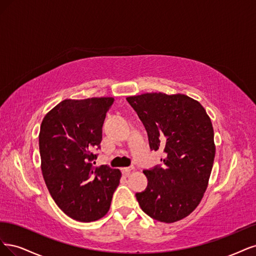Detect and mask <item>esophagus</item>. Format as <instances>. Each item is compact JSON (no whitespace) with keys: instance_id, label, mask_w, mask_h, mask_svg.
<instances>
[{"instance_id":"obj_1","label":"esophagus","mask_w":256,"mask_h":256,"mask_svg":"<svg viewBox=\"0 0 256 256\" xmlns=\"http://www.w3.org/2000/svg\"><path fill=\"white\" fill-rule=\"evenodd\" d=\"M132 170H133V168H132V167H126V168H122V169H121L122 173H123V174H124V176H128Z\"/></svg>"}]
</instances>
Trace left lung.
Segmentation results:
<instances>
[{
	"instance_id": "obj_1",
	"label": "left lung",
	"mask_w": 256,
	"mask_h": 256,
	"mask_svg": "<svg viewBox=\"0 0 256 256\" xmlns=\"http://www.w3.org/2000/svg\"><path fill=\"white\" fill-rule=\"evenodd\" d=\"M126 100L144 123L151 150L164 152L162 166L144 171L149 183L136 199L155 220H182L208 185L216 153L210 118L199 102L182 94L146 92Z\"/></svg>"
}]
</instances>
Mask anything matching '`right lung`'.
Returning <instances> with one entry per match:
<instances>
[{
    "instance_id": "right-lung-1",
    "label": "right lung",
    "mask_w": 256,
    "mask_h": 256,
    "mask_svg": "<svg viewBox=\"0 0 256 256\" xmlns=\"http://www.w3.org/2000/svg\"><path fill=\"white\" fill-rule=\"evenodd\" d=\"M110 96L84 100L67 98L48 112L41 122L39 151L46 185L57 206L70 218L92 222L110 208L121 172L102 164L94 167L102 126Z\"/></svg>"
}]
</instances>
